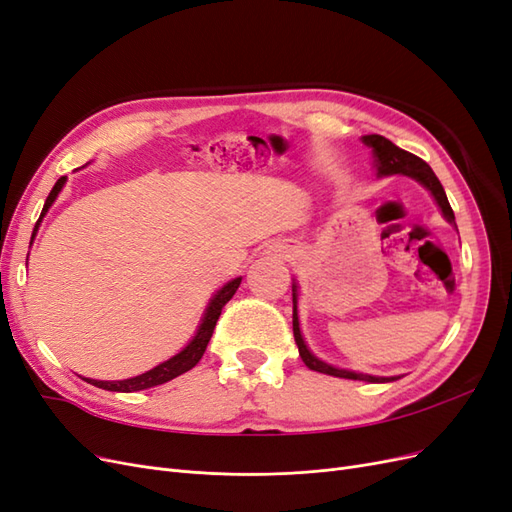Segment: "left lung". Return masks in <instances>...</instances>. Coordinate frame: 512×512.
Listing matches in <instances>:
<instances>
[{
  "label": "left lung",
  "instance_id": "1",
  "mask_svg": "<svg viewBox=\"0 0 512 512\" xmlns=\"http://www.w3.org/2000/svg\"><path fill=\"white\" fill-rule=\"evenodd\" d=\"M363 143L367 147H371V151H374V162H376V168H378V177H389V175H408L412 179H416L418 183H423L425 188L431 192V196L436 198L438 207L442 209V215L444 218L455 224V213L451 209V205H448V198H446V192L442 188V183L438 181L436 173L429 168L427 162H423L421 158H416L414 153L410 151H404L399 149L395 143H391L389 138H384L380 134H367L363 136ZM297 284H292V333H294V342H297L299 346V354L303 363L314 369V371H320V374H329V376H335V378H348V380H365V382H393L397 380L399 376H391V378H378V376H369V374H356V371H348V369H339V367H333L329 363H324L320 359H316V356L309 352L305 339L301 335V329H299V314H297Z\"/></svg>",
  "mask_w": 512,
  "mask_h": 512
}]
</instances>
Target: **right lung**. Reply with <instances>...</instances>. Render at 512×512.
I'll return each mask as SVG.
<instances>
[{
	"label": "right lung",
	"instance_id": "1",
	"mask_svg": "<svg viewBox=\"0 0 512 512\" xmlns=\"http://www.w3.org/2000/svg\"><path fill=\"white\" fill-rule=\"evenodd\" d=\"M64 183H66V177H59L57 183L53 185L51 194L46 196V203H44L40 220L44 218V213L49 211L51 205L55 203V198H57V194L61 192V188H64ZM40 220L36 222L34 235H36ZM32 239H34V237H32ZM239 284H241V277H235V280L228 282L224 288L218 290V294H215V297L211 299V303H209V307H207V312H205V318H203V322H200V327H198L196 335L192 337V342H190L188 346H185L179 354H175L173 359H168V361L160 363L158 367H153V369L145 371V374L128 378V380H115V382H111V380H91V378H85V380H87L89 384L98 386V389H104V391L134 393V391H143V389H151V386L164 384V382H168V380H173V378L185 374V371H190L200 359H203V354H205V350H207V344H209V339H211L213 329H215V322H218V318H220V314H222V307L232 299V294L237 292Z\"/></svg>",
	"mask_w": 512,
	"mask_h": 512
}]
</instances>
